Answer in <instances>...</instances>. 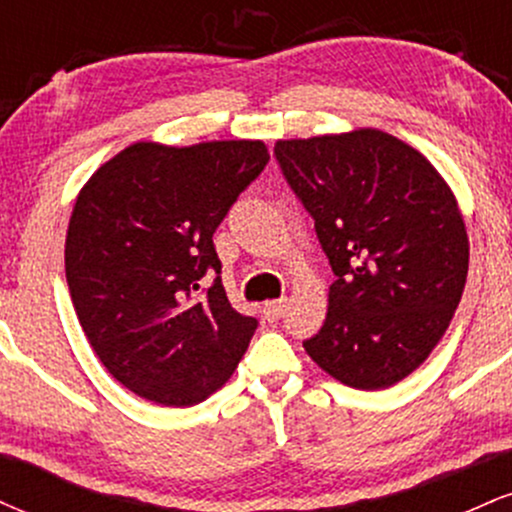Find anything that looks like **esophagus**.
Returning a JSON list of instances; mask_svg holds the SVG:
<instances>
[{
	"instance_id": "1",
	"label": "esophagus",
	"mask_w": 512,
	"mask_h": 512,
	"mask_svg": "<svg viewBox=\"0 0 512 512\" xmlns=\"http://www.w3.org/2000/svg\"><path fill=\"white\" fill-rule=\"evenodd\" d=\"M262 310H264V317H267V320H279V317L284 315V310H286V298L267 301L262 305Z\"/></svg>"
}]
</instances>
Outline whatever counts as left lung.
Segmentation results:
<instances>
[{
	"instance_id": "obj_1",
	"label": "left lung",
	"mask_w": 512,
	"mask_h": 512,
	"mask_svg": "<svg viewBox=\"0 0 512 512\" xmlns=\"http://www.w3.org/2000/svg\"><path fill=\"white\" fill-rule=\"evenodd\" d=\"M274 154L337 276L305 351L356 390L399 383L436 349L467 281L469 238L448 182L370 127L281 139Z\"/></svg>"
}]
</instances>
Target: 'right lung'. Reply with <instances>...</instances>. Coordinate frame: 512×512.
Returning <instances> with one entry per match:
<instances>
[{
	"label": "right lung",
	"instance_id": "add662e5",
	"mask_svg": "<svg viewBox=\"0 0 512 512\" xmlns=\"http://www.w3.org/2000/svg\"><path fill=\"white\" fill-rule=\"evenodd\" d=\"M264 142H137L76 197L64 243L72 303L117 383L163 407H192L240 363L257 320L221 284L214 231L267 166ZM216 273L209 290L202 275Z\"/></svg>",
	"mask_w": 512,
	"mask_h": 512
}]
</instances>
